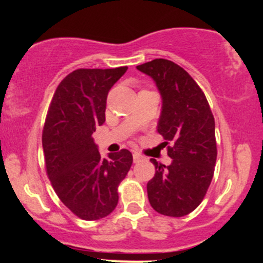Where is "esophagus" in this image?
<instances>
[{"label": "esophagus", "instance_id": "esophagus-1", "mask_svg": "<svg viewBox=\"0 0 263 263\" xmlns=\"http://www.w3.org/2000/svg\"><path fill=\"white\" fill-rule=\"evenodd\" d=\"M142 159H143V156H141L140 153H137V152L134 153V162L135 163L140 162V161H142Z\"/></svg>", "mask_w": 263, "mask_h": 263}]
</instances>
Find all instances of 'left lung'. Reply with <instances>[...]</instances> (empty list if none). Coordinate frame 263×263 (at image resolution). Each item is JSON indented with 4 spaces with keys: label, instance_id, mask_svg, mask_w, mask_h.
<instances>
[{
    "label": "left lung",
    "instance_id": "left-lung-1",
    "mask_svg": "<svg viewBox=\"0 0 263 263\" xmlns=\"http://www.w3.org/2000/svg\"><path fill=\"white\" fill-rule=\"evenodd\" d=\"M156 83L162 98L157 131L168 146L172 163L156 159L155 177L147 183L151 206L162 215L180 218L203 201L214 176L216 156L215 121L204 92L176 63L155 59L137 66Z\"/></svg>",
    "mask_w": 263,
    "mask_h": 263
}]
</instances>
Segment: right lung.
I'll return each mask as SVG.
<instances>
[{"instance_id": "right-lung-1", "label": "right lung", "mask_w": 263, "mask_h": 263, "mask_svg": "<svg viewBox=\"0 0 263 263\" xmlns=\"http://www.w3.org/2000/svg\"><path fill=\"white\" fill-rule=\"evenodd\" d=\"M126 70H74L57 87L45 119L42 143L48 178L62 203L83 220L112 213L117 188L134 161L128 149L102 158L92 138L105 122L107 93Z\"/></svg>"}]
</instances>
